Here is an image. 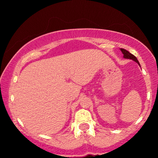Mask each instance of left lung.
Returning a JSON list of instances; mask_svg holds the SVG:
<instances>
[{
  "instance_id": "1",
  "label": "left lung",
  "mask_w": 158,
  "mask_h": 158,
  "mask_svg": "<svg viewBox=\"0 0 158 158\" xmlns=\"http://www.w3.org/2000/svg\"><path fill=\"white\" fill-rule=\"evenodd\" d=\"M121 51L122 52V53H123V55H124V58H127V59L132 60H134V61H135L136 62H137V63L139 64V65H140L139 61H138L137 59V57H136L135 55H133L132 54L130 53V52H128V51L126 50V49H121Z\"/></svg>"
}]
</instances>
